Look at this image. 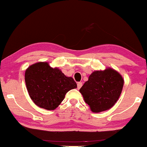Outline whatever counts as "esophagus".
Instances as JSON below:
<instances>
[{
    "mask_svg": "<svg viewBox=\"0 0 147 147\" xmlns=\"http://www.w3.org/2000/svg\"><path fill=\"white\" fill-rule=\"evenodd\" d=\"M82 86V82H78V83H77V88L79 89Z\"/></svg>",
    "mask_w": 147,
    "mask_h": 147,
    "instance_id": "34e87169",
    "label": "esophagus"
}]
</instances>
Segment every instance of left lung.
<instances>
[{"instance_id":"8db88e82","label":"left lung","mask_w":147,"mask_h":147,"mask_svg":"<svg viewBox=\"0 0 147 147\" xmlns=\"http://www.w3.org/2000/svg\"><path fill=\"white\" fill-rule=\"evenodd\" d=\"M124 79L113 68L96 70L89 76L79 92L93 113L107 111L115 105L122 92Z\"/></svg>"}]
</instances>
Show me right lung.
I'll use <instances>...</instances> for the list:
<instances>
[{
    "label": "right lung",
    "mask_w": 147,
    "mask_h": 147,
    "mask_svg": "<svg viewBox=\"0 0 147 147\" xmlns=\"http://www.w3.org/2000/svg\"><path fill=\"white\" fill-rule=\"evenodd\" d=\"M25 81L32 100L46 110H55L65 94L77 87L72 77H66L59 68L50 67L48 62H38L28 67Z\"/></svg>",
    "instance_id": "obj_1"
}]
</instances>
